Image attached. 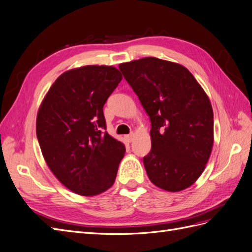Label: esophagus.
Segmentation results:
<instances>
[{"instance_id":"obj_1","label":"esophagus","mask_w":252,"mask_h":252,"mask_svg":"<svg viewBox=\"0 0 252 252\" xmlns=\"http://www.w3.org/2000/svg\"><path fill=\"white\" fill-rule=\"evenodd\" d=\"M133 133H130V134H127V135H125L124 138H125V140L128 142V143H130L132 140H133Z\"/></svg>"}]
</instances>
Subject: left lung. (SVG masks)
<instances>
[{"label":"left lung","mask_w":252,"mask_h":252,"mask_svg":"<svg viewBox=\"0 0 252 252\" xmlns=\"http://www.w3.org/2000/svg\"><path fill=\"white\" fill-rule=\"evenodd\" d=\"M151 122V150L143 158L149 180L177 192L200 178L213 145L209 98L187 68L158 58L120 64Z\"/></svg>","instance_id":"8db88e82"}]
</instances>
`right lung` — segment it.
Listing matches in <instances>:
<instances>
[{
	"instance_id": "add662e5",
	"label": "right lung",
	"mask_w": 252,
	"mask_h": 252,
	"mask_svg": "<svg viewBox=\"0 0 252 252\" xmlns=\"http://www.w3.org/2000/svg\"><path fill=\"white\" fill-rule=\"evenodd\" d=\"M112 66L66 71L52 84L36 117V136L56 178L71 191L95 195L110 188L125 146L106 129L104 104L122 81Z\"/></svg>"
}]
</instances>
